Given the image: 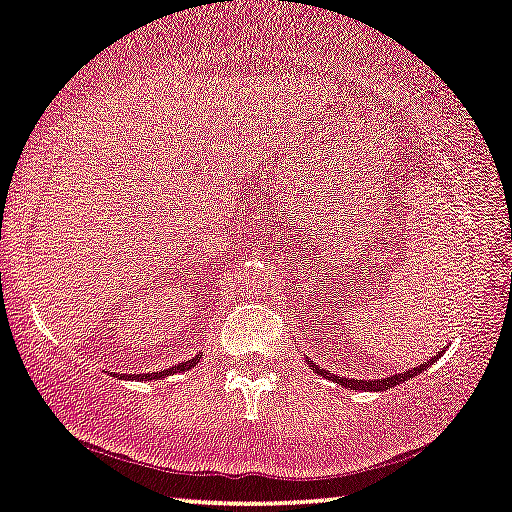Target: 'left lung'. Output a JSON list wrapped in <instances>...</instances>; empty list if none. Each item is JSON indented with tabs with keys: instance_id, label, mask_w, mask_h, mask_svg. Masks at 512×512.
Segmentation results:
<instances>
[{
	"instance_id": "obj_1",
	"label": "left lung",
	"mask_w": 512,
	"mask_h": 512,
	"mask_svg": "<svg viewBox=\"0 0 512 512\" xmlns=\"http://www.w3.org/2000/svg\"><path fill=\"white\" fill-rule=\"evenodd\" d=\"M440 353H442V351H440ZM431 362H435V360H431ZM431 362L419 364V367L403 371V373H399V376H389V378H380V380H358V378H339V376H332V373H328L326 369H321L319 364H314L312 360H307V364H310L312 371L319 373V376H323V378H330V380H335V383L344 385V387H351V389H378V392H383V389H389V387H394V385H401L403 380L415 378L417 373H421L426 367H431Z\"/></svg>"
}]
</instances>
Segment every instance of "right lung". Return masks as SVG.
<instances>
[{
    "label": "right lung",
    "instance_id": "right-lung-1",
    "mask_svg": "<svg viewBox=\"0 0 512 512\" xmlns=\"http://www.w3.org/2000/svg\"><path fill=\"white\" fill-rule=\"evenodd\" d=\"M198 364V358H193V360H186V362H182V364H177V367H173V369H166V371H159V373H139V376H132V373H127V376H120V378H143V380H159V378H166V376H170V373H175V371H184V369H191V367H196Z\"/></svg>",
    "mask_w": 512,
    "mask_h": 512
}]
</instances>
